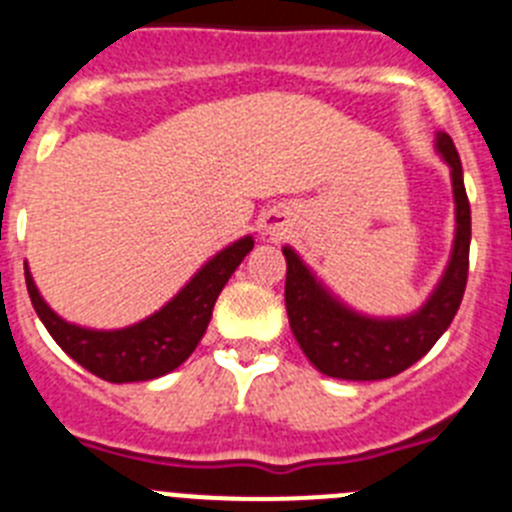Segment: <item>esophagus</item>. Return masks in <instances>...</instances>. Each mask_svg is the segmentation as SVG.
Instances as JSON below:
<instances>
[{
    "mask_svg": "<svg viewBox=\"0 0 512 512\" xmlns=\"http://www.w3.org/2000/svg\"><path fill=\"white\" fill-rule=\"evenodd\" d=\"M286 219L283 216H278V213H273V216H268V219L262 221V234H268L270 239H278L286 231Z\"/></svg>",
    "mask_w": 512,
    "mask_h": 512,
    "instance_id": "esophagus-1",
    "label": "esophagus"
}]
</instances>
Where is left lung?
I'll list each match as a JSON object with an SVG mask.
<instances>
[{
	"label": "left lung",
	"mask_w": 512,
	"mask_h": 512,
	"mask_svg": "<svg viewBox=\"0 0 512 512\" xmlns=\"http://www.w3.org/2000/svg\"><path fill=\"white\" fill-rule=\"evenodd\" d=\"M435 154L451 172L453 244L441 278L410 314L373 317L342 301L291 244L286 255V311L291 332L309 363L324 376L345 381H381L417 363L448 330L469 275L471 211L459 151L451 136L435 133Z\"/></svg>",
	"instance_id": "obj_1"
}]
</instances>
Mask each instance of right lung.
<instances>
[{"label": "right lung", "instance_id": "1", "mask_svg": "<svg viewBox=\"0 0 512 512\" xmlns=\"http://www.w3.org/2000/svg\"><path fill=\"white\" fill-rule=\"evenodd\" d=\"M252 247H255L252 234L226 244L224 250L208 257L195 270L193 278L167 304L159 306L149 317L118 330H95L59 317L35 286L28 262H25V283L35 314L46 324L53 340L59 342V348L79 366L110 384L151 381L175 371L198 348V342L208 330L213 304L219 299L221 288L242 265L244 257L250 255Z\"/></svg>", "mask_w": 512, "mask_h": 512}]
</instances>
